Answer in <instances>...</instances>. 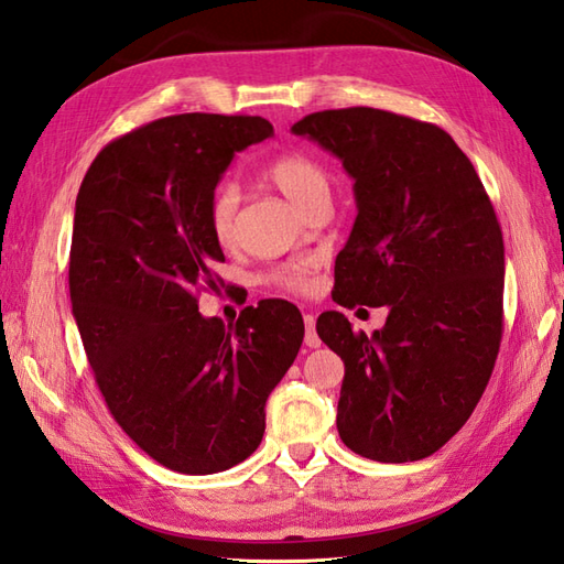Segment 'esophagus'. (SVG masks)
<instances>
[{"label": "esophagus", "instance_id": "esophagus-1", "mask_svg": "<svg viewBox=\"0 0 564 564\" xmlns=\"http://www.w3.org/2000/svg\"><path fill=\"white\" fill-rule=\"evenodd\" d=\"M305 346L307 348L322 346L319 336H317V319H314V314H305Z\"/></svg>", "mask_w": 564, "mask_h": 564}]
</instances>
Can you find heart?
<instances>
[{
	"instance_id": "1",
	"label": "heart",
	"mask_w": 564,
	"mask_h": 564,
	"mask_svg": "<svg viewBox=\"0 0 564 564\" xmlns=\"http://www.w3.org/2000/svg\"><path fill=\"white\" fill-rule=\"evenodd\" d=\"M264 177L273 187L281 189L288 199L297 204L300 208H307L312 199L319 194H329V180H326L324 170L314 163L305 153H283L273 159ZM240 189L235 182H223L208 199V228H212L214 238L220 245H232L238 238V220H240ZM317 269L314 259H297L293 264H285L279 271H273V281L288 288V291L303 293L312 285V273Z\"/></svg>"
}]
</instances>
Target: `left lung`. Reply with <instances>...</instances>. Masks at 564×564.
<instances>
[{"label":"left lung","mask_w":564,"mask_h":564,"mask_svg":"<svg viewBox=\"0 0 564 564\" xmlns=\"http://www.w3.org/2000/svg\"><path fill=\"white\" fill-rule=\"evenodd\" d=\"M291 132L352 177L358 216L336 257L334 303L389 307L372 336L344 312L317 319L346 365L338 435L372 462L425 459L474 413L500 350L505 242L490 196L435 124L346 108L312 112Z\"/></svg>","instance_id":"1"}]
</instances>
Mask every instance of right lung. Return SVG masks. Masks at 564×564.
<instances>
[{"instance_id":"add662e5","label":"right lung","mask_w":564,"mask_h":564,"mask_svg":"<svg viewBox=\"0 0 564 564\" xmlns=\"http://www.w3.org/2000/svg\"><path fill=\"white\" fill-rule=\"evenodd\" d=\"M269 137L264 117H163L110 141L76 196L69 293L88 362L115 421L177 474H218L259 447L305 336L285 300L232 326L196 303L223 261L208 199L235 153Z\"/></svg>"}]
</instances>
